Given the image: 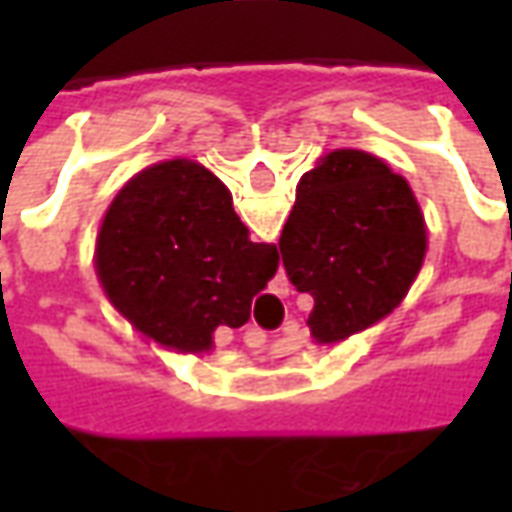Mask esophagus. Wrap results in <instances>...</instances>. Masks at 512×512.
Listing matches in <instances>:
<instances>
[{
	"label": "esophagus",
	"mask_w": 512,
	"mask_h": 512,
	"mask_svg": "<svg viewBox=\"0 0 512 512\" xmlns=\"http://www.w3.org/2000/svg\"><path fill=\"white\" fill-rule=\"evenodd\" d=\"M252 334H255V332H252ZM246 343H249V340H246ZM249 345H252V343H249Z\"/></svg>",
	"instance_id": "obj_1"
}]
</instances>
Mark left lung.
<instances>
[{
	"label": "left lung",
	"instance_id": "8db88e82",
	"mask_svg": "<svg viewBox=\"0 0 512 512\" xmlns=\"http://www.w3.org/2000/svg\"><path fill=\"white\" fill-rule=\"evenodd\" d=\"M279 252L293 288L315 301L312 340L334 345L406 299L425 263L428 227L403 175L367 150L340 147L301 175Z\"/></svg>",
	"mask_w": 512,
	"mask_h": 512
}]
</instances>
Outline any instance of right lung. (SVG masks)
I'll return each instance as SVG.
<instances>
[{
	"label": "right lung",
	"mask_w": 512,
	"mask_h": 512,
	"mask_svg": "<svg viewBox=\"0 0 512 512\" xmlns=\"http://www.w3.org/2000/svg\"><path fill=\"white\" fill-rule=\"evenodd\" d=\"M93 260L104 296L136 332L202 356L216 329L249 321L279 252L249 241L233 194L211 169L167 158L139 169L109 202Z\"/></svg>",
	"instance_id": "add662e5"
}]
</instances>
